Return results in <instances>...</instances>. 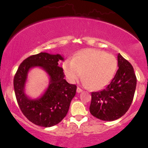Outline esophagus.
<instances>
[{"instance_id":"34e87169","label":"esophagus","mask_w":148,"mask_h":148,"mask_svg":"<svg viewBox=\"0 0 148 148\" xmlns=\"http://www.w3.org/2000/svg\"><path fill=\"white\" fill-rule=\"evenodd\" d=\"M76 91H77V92H78V93H79V92H82V89L81 88H79V87H77Z\"/></svg>"}]
</instances>
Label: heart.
I'll list each match as a JSON object with an SVG mask.
<instances>
[{
	"mask_svg": "<svg viewBox=\"0 0 148 148\" xmlns=\"http://www.w3.org/2000/svg\"><path fill=\"white\" fill-rule=\"evenodd\" d=\"M62 69L71 83L76 82L83 71L85 85L100 89L106 87L112 80L117 69V60L113 55L101 50L82 49L72 59L65 60Z\"/></svg>",
	"mask_w": 148,
	"mask_h": 148,
	"instance_id": "b5f03b06",
	"label": "heart"
}]
</instances>
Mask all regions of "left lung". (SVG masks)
Listing matches in <instances>:
<instances>
[{"label":"left lung","instance_id":"8db88e82","mask_svg":"<svg viewBox=\"0 0 148 148\" xmlns=\"http://www.w3.org/2000/svg\"><path fill=\"white\" fill-rule=\"evenodd\" d=\"M119 69L110 84L103 90L91 92L90 113L103 121L120 118L131 106L136 86V77L131 64L117 56Z\"/></svg>","mask_w":148,"mask_h":148}]
</instances>
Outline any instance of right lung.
I'll use <instances>...</instances> for the list:
<instances>
[{"label": "right lung", "mask_w": 148, "mask_h": 148, "mask_svg": "<svg viewBox=\"0 0 148 148\" xmlns=\"http://www.w3.org/2000/svg\"><path fill=\"white\" fill-rule=\"evenodd\" d=\"M61 55L41 52L25 59L19 65L14 78L16 97L22 113L38 126L50 127L61 122L68 113L72 99L76 95V85L64 79L63 69L58 66ZM40 67L50 76L49 87L38 99H31L24 93V86L29 70Z\"/></svg>", "instance_id": "obj_1"}]
</instances>
